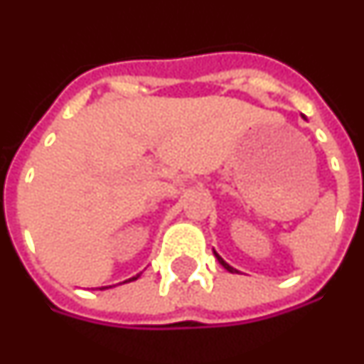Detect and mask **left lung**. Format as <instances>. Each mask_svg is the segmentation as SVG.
Masks as SVG:
<instances>
[{"label":"left lung","instance_id":"8db88e82","mask_svg":"<svg viewBox=\"0 0 364 364\" xmlns=\"http://www.w3.org/2000/svg\"><path fill=\"white\" fill-rule=\"evenodd\" d=\"M213 253H215V257H217V260H218V262H220V264H222V266H224V268H226V269H228V272H231V273H237V269H235V268H231V266H230V264H228L226 260L222 259V257H220V255H218V253H217V252H213Z\"/></svg>","mask_w":364,"mask_h":364}]
</instances>
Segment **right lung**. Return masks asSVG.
<instances>
[{"instance_id":"add662e5","label":"right lung","mask_w":364,"mask_h":364,"mask_svg":"<svg viewBox=\"0 0 364 364\" xmlns=\"http://www.w3.org/2000/svg\"><path fill=\"white\" fill-rule=\"evenodd\" d=\"M140 277V273H138V275H134V277H131V279H127V281H124V282H131V281H136V279ZM100 290H105V288H100Z\"/></svg>"}]
</instances>
